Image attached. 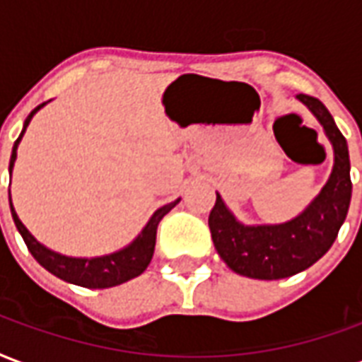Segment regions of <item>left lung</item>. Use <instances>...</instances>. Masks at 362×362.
Wrapping results in <instances>:
<instances>
[{
  "instance_id": "left-lung-1",
  "label": "left lung",
  "mask_w": 362,
  "mask_h": 362,
  "mask_svg": "<svg viewBox=\"0 0 362 362\" xmlns=\"http://www.w3.org/2000/svg\"><path fill=\"white\" fill-rule=\"evenodd\" d=\"M297 99L322 124L334 147V168L320 194L301 215L282 224L245 226L216 194L209 215V228L218 255L230 269L255 280H280L309 269L332 247L344 224L351 202L349 149L344 134L322 101L299 93Z\"/></svg>"
}]
</instances>
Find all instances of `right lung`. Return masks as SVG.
Listing matches in <instances>:
<instances>
[{"label":"right lung","instance_id":"right-lung-1","mask_svg":"<svg viewBox=\"0 0 362 362\" xmlns=\"http://www.w3.org/2000/svg\"><path fill=\"white\" fill-rule=\"evenodd\" d=\"M45 103L38 105L34 111H32L26 120H24V128L21 136L15 141L13 146V153H11L9 160V173H13V165H15V159H17V147L18 141L23 138L24 130L30 124V119L34 117L36 111H40ZM11 199V197H9ZM180 199L168 203V205H163L160 209H157L153 213V216L149 218V222L146 224V228L141 230V234H138V238L134 240L130 245H127L124 249H120L117 253H111V255L103 257H93V259H78V257H66L61 255V253H55L52 249H47L45 245L34 238V235L26 230L21 218L15 213V207L13 203L11 205V215H13V221H15V226L23 235L26 247L32 253V257L38 261L45 270H49L53 276L61 278L65 282L76 284V286H82V288H93V290H103V288H113V286H119V284H124L132 278L140 276L141 272L147 269V264L151 263V257H153L155 251V238H157V226L163 216L167 215L168 211L178 205Z\"/></svg>","mask_w":362,"mask_h":362}]
</instances>
